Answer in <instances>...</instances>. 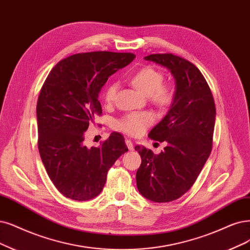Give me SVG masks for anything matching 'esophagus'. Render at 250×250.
Instances as JSON below:
<instances>
[{"label":"esophagus","instance_id":"obj_1","mask_svg":"<svg viewBox=\"0 0 250 250\" xmlns=\"http://www.w3.org/2000/svg\"><path fill=\"white\" fill-rule=\"evenodd\" d=\"M125 144H126V147L128 148V150H134V146H133V143L131 140L126 139L125 140Z\"/></svg>","mask_w":250,"mask_h":250}]
</instances>
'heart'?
Here are the masks:
<instances>
[{
	"label": "heart",
	"instance_id": "heart-1",
	"mask_svg": "<svg viewBox=\"0 0 250 250\" xmlns=\"http://www.w3.org/2000/svg\"><path fill=\"white\" fill-rule=\"evenodd\" d=\"M164 74L151 67L138 71L131 79L132 84L143 95L149 97L155 104L168 105L173 99V90L168 84H164ZM118 84L110 83L104 91L106 103H112L115 100ZM153 115L149 112H133L125 115L115 123V127L128 135L137 136L142 134L145 128L153 122Z\"/></svg>",
	"mask_w": 250,
	"mask_h": 250
}]
</instances>
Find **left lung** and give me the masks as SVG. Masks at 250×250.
<instances>
[{"label": "left lung", "mask_w": 250, "mask_h": 250, "mask_svg": "<svg viewBox=\"0 0 250 250\" xmlns=\"http://www.w3.org/2000/svg\"><path fill=\"white\" fill-rule=\"evenodd\" d=\"M145 61L167 68L175 79L170 110L148 137L167 146L154 154L135 146L142 162L136 174L137 188L152 202L180 198L195 183L212 149L215 104L208 83L190 62L171 53L150 54Z\"/></svg>", "instance_id": "1"}]
</instances>
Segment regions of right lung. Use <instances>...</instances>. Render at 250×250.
I'll list each match as a JSON object with an SVG mask.
<instances>
[{
  "instance_id": "right-lung-1",
  "label": "right lung",
  "mask_w": 250,
  "mask_h": 250,
  "mask_svg": "<svg viewBox=\"0 0 250 250\" xmlns=\"http://www.w3.org/2000/svg\"><path fill=\"white\" fill-rule=\"evenodd\" d=\"M135 58L133 53L110 51L73 54L55 64L46 78L37 103L38 148L50 180L64 197L96 198L108 170L127 151L119 133L90 148L84 145V133L102 114V87Z\"/></svg>"
}]
</instances>
